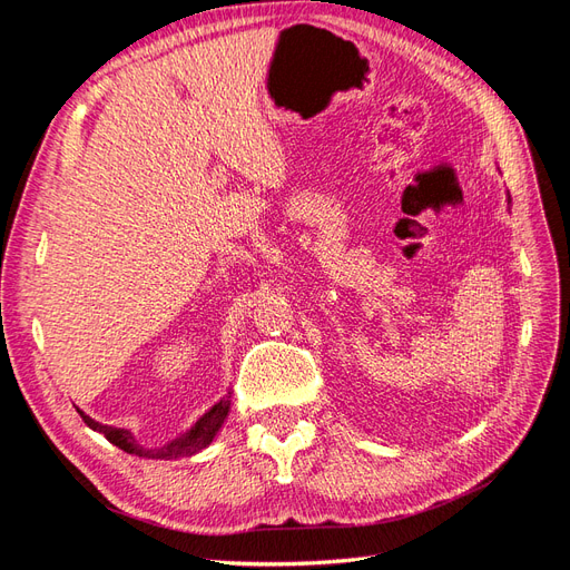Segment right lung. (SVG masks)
<instances>
[{
  "mask_svg": "<svg viewBox=\"0 0 570 570\" xmlns=\"http://www.w3.org/2000/svg\"><path fill=\"white\" fill-rule=\"evenodd\" d=\"M230 411V392L223 396V400L218 404H214L209 411L204 413V416L187 430L185 435H180L178 440L168 442L164 446H157V450H147V446H142L140 442L135 440V435L130 433V430H124V428H111V425H101L99 421L85 416V413L78 409L80 419L88 423L92 430H97V433L105 435L111 444H116L118 450H124L128 454H135V456H145V459H178V456H193L197 452H202L204 446H209L212 440L216 438V433L220 430L223 421H226Z\"/></svg>",
  "mask_w": 570,
  "mask_h": 570,
  "instance_id": "1",
  "label": "right lung"
}]
</instances>
